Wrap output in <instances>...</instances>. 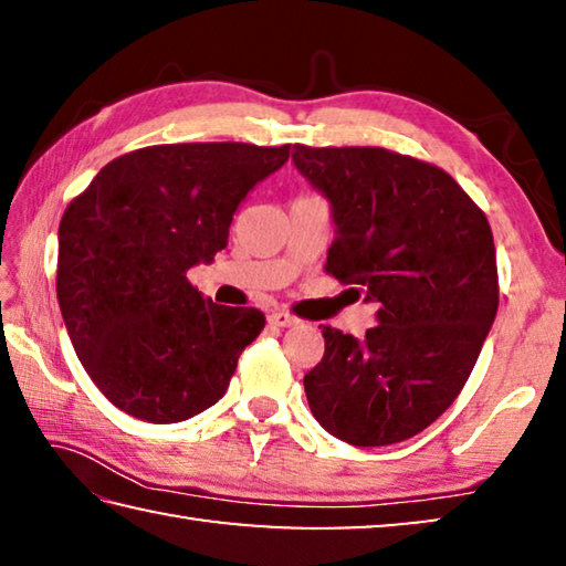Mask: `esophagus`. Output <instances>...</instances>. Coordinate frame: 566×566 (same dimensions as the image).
Wrapping results in <instances>:
<instances>
[{
	"instance_id": "obj_1",
	"label": "esophagus",
	"mask_w": 566,
	"mask_h": 566,
	"mask_svg": "<svg viewBox=\"0 0 566 566\" xmlns=\"http://www.w3.org/2000/svg\"><path fill=\"white\" fill-rule=\"evenodd\" d=\"M296 322L300 319H296L290 312H272L270 314V324H274V327H294Z\"/></svg>"
}]
</instances>
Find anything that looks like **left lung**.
Masks as SVG:
<instances>
[{
	"label": "left lung",
	"instance_id": "obj_1",
	"mask_svg": "<svg viewBox=\"0 0 566 566\" xmlns=\"http://www.w3.org/2000/svg\"><path fill=\"white\" fill-rule=\"evenodd\" d=\"M329 199L327 270L377 304L361 339L324 327L304 377L314 419L354 447L419 434L452 407L500 306L490 222L444 169L381 147L294 145Z\"/></svg>",
	"mask_w": 566,
	"mask_h": 566
}]
</instances>
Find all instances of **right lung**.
<instances>
[{
  "instance_id": "1",
  "label": "right lung",
  "mask_w": 566,
  "mask_h": 566,
  "mask_svg": "<svg viewBox=\"0 0 566 566\" xmlns=\"http://www.w3.org/2000/svg\"><path fill=\"white\" fill-rule=\"evenodd\" d=\"M290 145H157L112 159L60 222L56 300L94 385L127 415L175 424L224 397L239 354L264 329L252 306L189 284L229 239L242 199Z\"/></svg>"
}]
</instances>
